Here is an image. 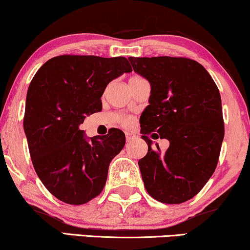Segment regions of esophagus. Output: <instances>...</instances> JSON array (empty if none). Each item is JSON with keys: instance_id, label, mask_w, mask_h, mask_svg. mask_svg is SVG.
I'll list each match as a JSON object with an SVG mask.
<instances>
[{"instance_id": "1", "label": "esophagus", "mask_w": 250, "mask_h": 250, "mask_svg": "<svg viewBox=\"0 0 250 250\" xmlns=\"http://www.w3.org/2000/svg\"><path fill=\"white\" fill-rule=\"evenodd\" d=\"M126 141H132L133 139H135V135L133 134V133H129V132H126Z\"/></svg>"}]
</instances>
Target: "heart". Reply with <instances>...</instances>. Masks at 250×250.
<instances>
[{
    "instance_id": "obj_1",
    "label": "heart",
    "mask_w": 250,
    "mask_h": 250,
    "mask_svg": "<svg viewBox=\"0 0 250 250\" xmlns=\"http://www.w3.org/2000/svg\"><path fill=\"white\" fill-rule=\"evenodd\" d=\"M141 77L139 76H132L131 78H129V82H134V80L137 79H140ZM121 123L123 126H125V127H128V126H131L133 124V119L132 117H128V116H125V117H123L121 119Z\"/></svg>"
}]
</instances>
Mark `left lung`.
I'll list each match as a JSON object with an SVG mask.
<instances>
[{
	"instance_id": "obj_1",
	"label": "left lung",
	"mask_w": 250,
	"mask_h": 250,
	"mask_svg": "<svg viewBox=\"0 0 250 250\" xmlns=\"http://www.w3.org/2000/svg\"><path fill=\"white\" fill-rule=\"evenodd\" d=\"M133 70L150 83L149 105L140 126L148 153L139 161L147 192L162 203L186 202L215 172L224 139L218 87L199 62L186 57H128ZM167 138L165 153L151 148Z\"/></svg>"
}]
</instances>
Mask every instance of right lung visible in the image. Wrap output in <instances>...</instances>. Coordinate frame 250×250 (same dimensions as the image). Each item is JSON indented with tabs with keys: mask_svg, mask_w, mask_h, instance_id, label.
I'll use <instances>...</instances> for the list:
<instances>
[{
	"mask_svg": "<svg viewBox=\"0 0 250 250\" xmlns=\"http://www.w3.org/2000/svg\"><path fill=\"white\" fill-rule=\"evenodd\" d=\"M127 58L61 55L42 65L28 86L24 131L34 170L62 202L80 206L105 186L112 158L125 146L124 132L110 128L87 141L79 125L102 110L111 80L131 72Z\"/></svg>",
	"mask_w": 250,
	"mask_h": 250,
	"instance_id": "right-lung-1",
	"label": "right lung"
}]
</instances>
